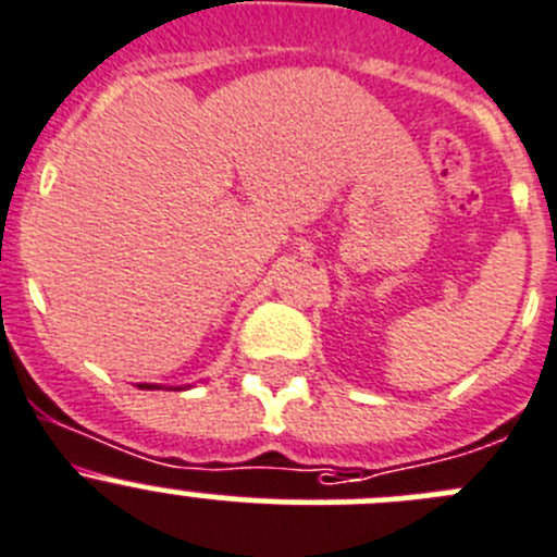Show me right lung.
<instances>
[{"instance_id": "obj_1", "label": "right lung", "mask_w": 557, "mask_h": 557, "mask_svg": "<svg viewBox=\"0 0 557 557\" xmlns=\"http://www.w3.org/2000/svg\"><path fill=\"white\" fill-rule=\"evenodd\" d=\"M138 386H141V388H163V386H158V383H138Z\"/></svg>"}]
</instances>
